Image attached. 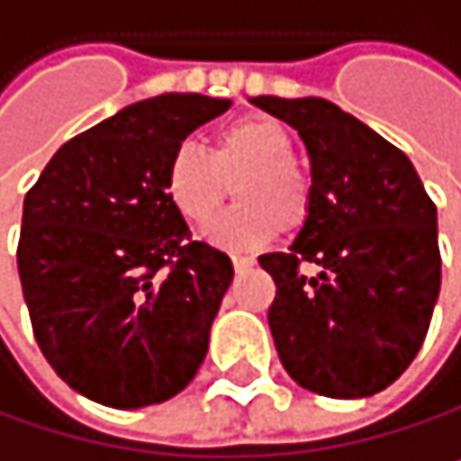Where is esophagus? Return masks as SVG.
Returning a JSON list of instances; mask_svg holds the SVG:
<instances>
[{
  "label": "esophagus",
  "mask_w": 461,
  "mask_h": 461,
  "mask_svg": "<svg viewBox=\"0 0 461 461\" xmlns=\"http://www.w3.org/2000/svg\"><path fill=\"white\" fill-rule=\"evenodd\" d=\"M230 261L236 272H247L249 267H256V258H249V256H230Z\"/></svg>",
  "instance_id": "34e87169"
}]
</instances>
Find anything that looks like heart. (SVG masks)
<instances>
[{
	"instance_id": "obj_1",
	"label": "heart",
	"mask_w": 461,
	"mask_h": 461,
	"mask_svg": "<svg viewBox=\"0 0 461 461\" xmlns=\"http://www.w3.org/2000/svg\"><path fill=\"white\" fill-rule=\"evenodd\" d=\"M294 134L272 118H241L214 134L212 153L184 140L165 167V192L186 222H205L225 203L236 177V205L205 225L203 239L220 249H256L277 230L303 228L311 184L294 165Z\"/></svg>"
}]
</instances>
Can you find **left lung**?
I'll use <instances>...</instances> for the list:
<instances>
[{"instance_id":"8db88e82","label":"left lung","mask_w":461,"mask_h":461,"mask_svg":"<svg viewBox=\"0 0 461 461\" xmlns=\"http://www.w3.org/2000/svg\"><path fill=\"white\" fill-rule=\"evenodd\" d=\"M303 137L311 214L288 252L261 256L277 296L288 376L330 399H366L415 360L440 296L437 209L410 158L324 98H249ZM316 263L313 278L298 269Z\"/></svg>"}]
</instances>
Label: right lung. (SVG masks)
Listing matches in <instances>:
<instances>
[{
	"instance_id": "1",
	"label": "right lung",
	"mask_w": 461,
	"mask_h": 461,
	"mask_svg": "<svg viewBox=\"0 0 461 461\" xmlns=\"http://www.w3.org/2000/svg\"><path fill=\"white\" fill-rule=\"evenodd\" d=\"M230 109L165 93L68 140L24 197L18 277L35 340L62 382L114 407L162 404L194 379L233 283L165 192L173 148Z\"/></svg>"
}]
</instances>
